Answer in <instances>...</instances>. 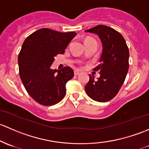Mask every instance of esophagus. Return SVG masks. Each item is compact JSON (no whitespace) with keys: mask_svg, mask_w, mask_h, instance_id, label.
I'll return each instance as SVG.
<instances>
[{"mask_svg":"<svg viewBox=\"0 0 149 149\" xmlns=\"http://www.w3.org/2000/svg\"><path fill=\"white\" fill-rule=\"evenodd\" d=\"M74 75H78V74H79V71H77V70H75V71L74 72Z\"/></svg>","mask_w":149,"mask_h":149,"instance_id":"obj_1","label":"esophagus"}]
</instances>
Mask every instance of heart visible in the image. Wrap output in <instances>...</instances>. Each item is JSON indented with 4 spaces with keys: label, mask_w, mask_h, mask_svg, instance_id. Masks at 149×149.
I'll list each match as a JSON object with an SVG mask.
<instances>
[{
    "label": "heart",
    "mask_w": 149,
    "mask_h": 149,
    "mask_svg": "<svg viewBox=\"0 0 149 149\" xmlns=\"http://www.w3.org/2000/svg\"><path fill=\"white\" fill-rule=\"evenodd\" d=\"M92 39V38H87V39H86V40H88V39Z\"/></svg>",
    "instance_id": "obj_1"
}]
</instances>
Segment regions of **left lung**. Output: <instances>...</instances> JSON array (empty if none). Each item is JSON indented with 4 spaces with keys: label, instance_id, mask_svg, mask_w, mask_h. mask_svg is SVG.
Masks as SVG:
<instances>
[{
    "label": "left lung",
    "instance_id": "left-lung-1",
    "mask_svg": "<svg viewBox=\"0 0 149 149\" xmlns=\"http://www.w3.org/2000/svg\"><path fill=\"white\" fill-rule=\"evenodd\" d=\"M97 34L102 44L101 63L93 70L100 71L97 79L90 74V80L85 85L87 95L100 102L110 101L120 90L129 68V50L122 35L111 27L105 25L86 30Z\"/></svg>",
    "mask_w": 149,
    "mask_h": 149
}]
</instances>
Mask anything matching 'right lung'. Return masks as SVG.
<instances>
[{
    "label": "right lung",
    "instance_id": "1",
    "mask_svg": "<svg viewBox=\"0 0 149 149\" xmlns=\"http://www.w3.org/2000/svg\"><path fill=\"white\" fill-rule=\"evenodd\" d=\"M75 32L61 33L41 29L29 35L18 54L19 75L29 95L44 106L60 102L66 95V83L74 77L70 67L52 70V64L59 54H64Z\"/></svg>",
    "mask_w": 149,
    "mask_h": 149
}]
</instances>
